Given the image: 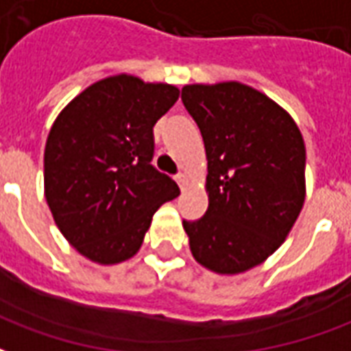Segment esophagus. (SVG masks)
I'll return each instance as SVG.
<instances>
[{
    "label": "esophagus",
    "instance_id": "1",
    "mask_svg": "<svg viewBox=\"0 0 351 351\" xmlns=\"http://www.w3.org/2000/svg\"><path fill=\"white\" fill-rule=\"evenodd\" d=\"M175 180L176 182H178V186H180V188H186V184H188V175H186V173H178V175L175 176Z\"/></svg>",
    "mask_w": 351,
    "mask_h": 351
}]
</instances>
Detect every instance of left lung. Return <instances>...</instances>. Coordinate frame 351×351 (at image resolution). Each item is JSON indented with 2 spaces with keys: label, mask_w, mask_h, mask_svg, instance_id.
<instances>
[{
  "label": "left lung",
  "mask_w": 351,
  "mask_h": 351,
  "mask_svg": "<svg viewBox=\"0 0 351 351\" xmlns=\"http://www.w3.org/2000/svg\"><path fill=\"white\" fill-rule=\"evenodd\" d=\"M182 103L208 160V208L182 221L191 254L220 274L248 271L284 243L301 213V131L274 101L239 82L184 86Z\"/></svg>",
  "instance_id": "1"
}]
</instances>
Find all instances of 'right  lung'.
Masks as SVG:
<instances>
[{
	"label": "right lung",
	"mask_w": 351,
	"mask_h": 351,
	"mask_svg": "<svg viewBox=\"0 0 351 351\" xmlns=\"http://www.w3.org/2000/svg\"><path fill=\"white\" fill-rule=\"evenodd\" d=\"M178 88L118 75L60 112L45 146V197L54 221L95 263L135 256L154 213L180 190L152 165L154 125Z\"/></svg>",
	"instance_id": "right-lung-1"
}]
</instances>
